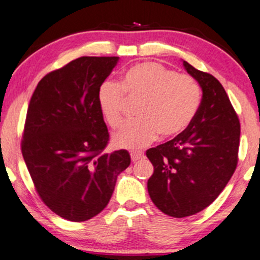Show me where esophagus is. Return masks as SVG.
I'll return each mask as SVG.
<instances>
[{
    "instance_id": "1",
    "label": "esophagus",
    "mask_w": 260,
    "mask_h": 260,
    "mask_svg": "<svg viewBox=\"0 0 260 260\" xmlns=\"http://www.w3.org/2000/svg\"><path fill=\"white\" fill-rule=\"evenodd\" d=\"M143 156H145V155H143L140 152H132L131 153V158H132V161H133V162H137L139 160H141Z\"/></svg>"
}]
</instances>
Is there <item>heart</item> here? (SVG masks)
<instances>
[{
    "mask_svg": "<svg viewBox=\"0 0 260 260\" xmlns=\"http://www.w3.org/2000/svg\"><path fill=\"white\" fill-rule=\"evenodd\" d=\"M127 98L142 102L139 121L128 122L113 135L119 148H145L160 135L162 140L179 137L191 125L200 110L202 92L191 76L176 73L164 65L145 61L126 70L121 86L106 81L98 91V104L106 122L117 128L122 122Z\"/></svg>",
    "mask_w": 260,
    "mask_h": 260,
    "instance_id": "obj_1",
    "label": "heart"
}]
</instances>
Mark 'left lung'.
I'll return each mask as SVG.
<instances>
[{
  "label": "left lung",
  "instance_id": "left-lung-1",
  "mask_svg": "<svg viewBox=\"0 0 260 260\" xmlns=\"http://www.w3.org/2000/svg\"><path fill=\"white\" fill-rule=\"evenodd\" d=\"M202 88L191 125L179 137L146 152L154 166L147 182L150 199L164 214L182 218L209 207L238 162L241 123L222 84L183 60Z\"/></svg>",
  "mask_w": 260,
  "mask_h": 260
}]
</instances>
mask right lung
Segmentation results:
<instances>
[{"label": "right lung", "mask_w": 260, "mask_h": 260, "mask_svg": "<svg viewBox=\"0 0 260 260\" xmlns=\"http://www.w3.org/2000/svg\"><path fill=\"white\" fill-rule=\"evenodd\" d=\"M119 57H80L41 79L30 99L22 154L46 207L71 222L104 210L118 175L131 164L110 140L98 91Z\"/></svg>", "instance_id": "obj_1"}]
</instances>
